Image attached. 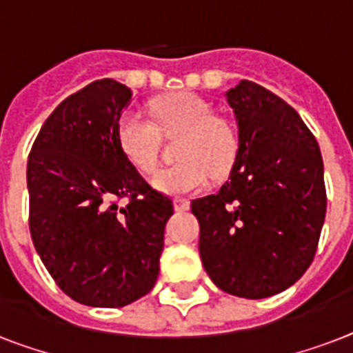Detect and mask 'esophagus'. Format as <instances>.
Returning <instances> with one entry per match:
<instances>
[{"instance_id": "34e87169", "label": "esophagus", "mask_w": 353, "mask_h": 353, "mask_svg": "<svg viewBox=\"0 0 353 353\" xmlns=\"http://www.w3.org/2000/svg\"><path fill=\"white\" fill-rule=\"evenodd\" d=\"M174 207H176V210L183 212V210L190 209V201H188V199H183V198H176L174 199Z\"/></svg>"}]
</instances>
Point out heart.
Here are the masks:
<instances>
[{"mask_svg":"<svg viewBox=\"0 0 353 353\" xmlns=\"http://www.w3.org/2000/svg\"><path fill=\"white\" fill-rule=\"evenodd\" d=\"M155 121L139 112L124 113L117 126L122 154L139 172L148 174L159 159L161 132L183 133L177 146V165L152 176V187L165 194H188L203 188L210 179L227 176L240 150L238 130L229 119L214 115L203 97L179 91L152 102Z\"/></svg>","mask_w":353,"mask_h":353,"instance_id":"obj_1","label":"heart"}]
</instances>
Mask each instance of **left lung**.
I'll return each instance as SVG.
<instances>
[{
    "label": "left lung",
    "mask_w": 353,
    "mask_h": 353,
    "mask_svg": "<svg viewBox=\"0 0 353 353\" xmlns=\"http://www.w3.org/2000/svg\"><path fill=\"white\" fill-rule=\"evenodd\" d=\"M225 97L238 157L220 192L190 209L210 280L254 301L288 290L313 262L326 216L324 166L313 133L280 97L249 80Z\"/></svg>",
    "instance_id": "left-lung-1"
}]
</instances>
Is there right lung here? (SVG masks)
I'll use <instances>...</instances> for the list:
<instances>
[{"label":"right lung","mask_w":353,"mask_h":353,"mask_svg":"<svg viewBox=\"0 0 353 353\" xmlns=\"http://www.w3.org/2000/svg\"><path fill=\"white\" fill-rule=\"evenodd\" d=\"M132 90L91 82L49 115L27 163L30 238L58 288L95 307H122L155 285L172 199L122 154L117 126ZM128 197L119 208L117 199Z\"/></svg>","instance_id":"right-lung-1"}]
</instances>
